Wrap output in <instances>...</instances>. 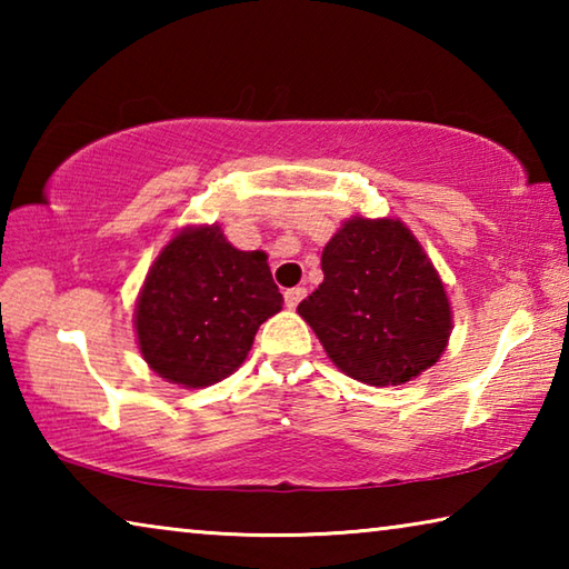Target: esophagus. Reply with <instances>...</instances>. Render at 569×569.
I'll use <instances>...</instances> for the list:
<instances>
[{
  "instance_id": "obj_1",
  "label": "esophagus",
  "mask_w": 569,
  "mask_h": 569,
  "mask_svg": "<svg viewBox=\"0 0 569 569\" xmlns=\"http://www.w3.org/2000/svg\"><path fill=\"white\" fill-rule=\"evenodd\" d=\"M283 298H286V306H288V308H296V306L301 303L303 298H306V288H301V286L288 288V291L283 293Z\"/></svg>"
}]
</instances>
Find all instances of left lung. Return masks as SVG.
Masks as SVG:
<instances>
[{
    "mask_svg": "<svg viewBox=\"0 0 569 569\" xmlns=\"http://www.w3.org/2000/svg\"><path fill=\"white\" fill-rule=\"evenodd\" d=\"M321 268L323 283L298 313L346 377L399 387L439 361L451 333L449 298L401 220H346Z\"/></svg>",
    "mask_w": 569,
    "mask_h": 569,
    "instance_id": "left-lung-1",
    "label": "left lung"
}]
</instances>
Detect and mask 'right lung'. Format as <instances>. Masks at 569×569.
I'll use <instances>...</instances> for the list:
<instances>
[{"label":"right lung","instance_id":"obj_1","mask_svg":"<svg viewBox=\"0 0 569 569\" xmlns=\"http://www.w3.org/2000/svg\"><path fill=\"white\" fill-rule=\"evenodd\" d=\"M281 303L263 250L233 248L220 226L186 228L160 250L140 291V353L162 379L210 387L246 361L258 326Z\"/></svg>","mask_w":569,"mask_h":569}]
</instances>
